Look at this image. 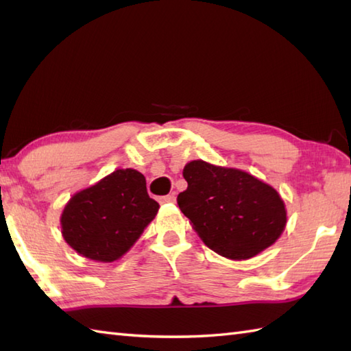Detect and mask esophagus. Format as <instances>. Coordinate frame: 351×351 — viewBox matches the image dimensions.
<instances>
[{
  "label": "esophagus",
  "instance_id": "esophagus-1",
  "mask_svg": "<svg viewBox=\"0 0 351 351\" xmlns=\"http://www.w3.org/2000/svg\"><path fill=\"white\" fill-rule=\"evenodd\" d=\"M158 200H160V204H173L176 197H175V195H167V196L160 197Z\"/></svg>",
  "mask_w": 351,
  "mask_h": 351
}]
</instances>
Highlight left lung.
Listing matches in <instances>:
<instances>
[{"mask_svg":"<svg viewBox=\"0 0 351 351\" xmlns=\"http://www.w3.org/2000/svg\"><path fill=\"white\" fill-rule=\"evenodd\" d=\"M189 187L178 205L200 240L228 259L253 258L270 247L287 226V210L271 185L247 171L204 160L185 164Z\"/></svg>","mask_w":351,"mask_h":351,"instance_id":"obj_1","label":"left lung"}]
</instances>
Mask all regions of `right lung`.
I'll list each match as a JSON object with an SVG mask.
<instances>
[{
  "label": "right lung",
  "mask_w": 351,
  "mask_h": 351,
  "mask_svg": "<svg viewBox=\"0 0 351 351\" xmlns=\"http://www.w3.org/2000/svg\"><path fill=\"white\" fill-rule=\"evenodd\" d=\"M158 208L140 171L117 169L69 199L60 217L62 235L81 256L113 263L132 247Z\"/></svg>",
  "instance_id": "right-lung-1"
}]
</instances>
